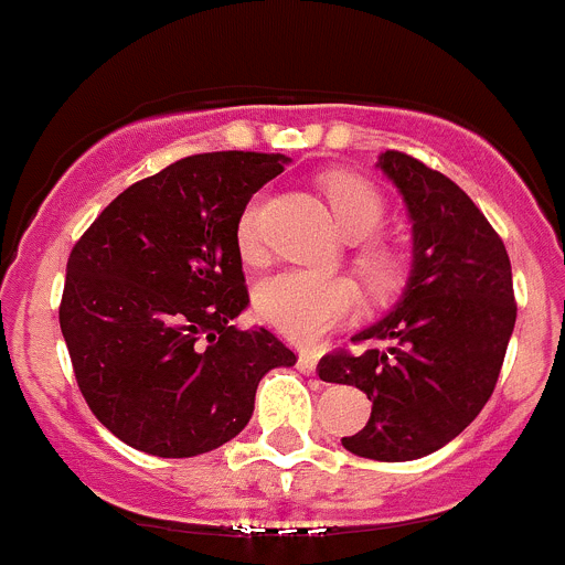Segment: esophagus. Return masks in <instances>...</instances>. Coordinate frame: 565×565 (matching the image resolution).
Masks as SVG:
<instances>
[{
  "label": "esophagus",
  "mask_w": 565,
  "mask_h": 565,
  "mask_svg": "<svg viewBox=\"0 0 565 565\" xmlns=\"http://www.w3.org/2000/svg\"><path fill=\"white\" fill-rule=\"evenodd\" d=\"M317 364H319V356L317 353H299V359H297V367L302 373H317Z\"/></svg>",
  "instance_id": "esophagus-1"
}]
</instances>
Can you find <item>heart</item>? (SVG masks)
<instances>
[{
  "mask_svg": "<svg viewBox=\"0 0 565 565\" xmlns=\"http://www.w3.org/2000/svg\"><path fill=\"white\" fill-rule=\"evenodd\" d=\"M326 192L333 217L344 237H371L384 217V203L376 189L362 178L333 172L326 178ZM237 246L246 259L259 257L257 206H248L237 223ZM373 282L387 279V263H371ZM257 313L282 337L299 344L317 342L337 328L356 308V288L337 274L291 268L263 279L257 288Z\"/></svg>",
  "mask_w": 565,
  "mask_h": 565,
  "instance_id": "obj_1",
  "label": "heart"
}]
</instances>
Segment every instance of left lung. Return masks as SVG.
Instances as JSON below:
<instances>
[{"mask_svg":"<svg viewBox=\"0 0 565 565\" xmlns=\"http://www.w3.org/2000/svg\"><path fill=\"white\" fill-rule=\"evenodd\" d=\"M376 167L411 217V277L393 311L353 337L371 348L331 353L319 379L353 384L373 402L371 422L342 438L344 450L413 461L441 450L483 411L518 308L507 248L467 192L393 149Z\"/></svg>","mask_w":565,"mask_h":565,"instance_id":"1","label":"left lung"}]
</instances>
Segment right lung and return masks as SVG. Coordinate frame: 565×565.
<instances>
[{
  "label": "right lung",
  "instance_id": "obj_1",
  "mask_svg": "<svg viewBox=\"0 0 565 565\" xmlns=\"http://www.w3.org/2000/svg\"><path fill=\"white\" fill-rule=\"evenodd\" d=\"M282 154H192L132 183L67 259L62 322L89 411L113 436L158 458L232 441L259 379L294 351L266 328L237 331L248 308L237 223Z\"/></svg>",
  "mask_w": 565,
  "mask_h": 565
}]
</instances>
